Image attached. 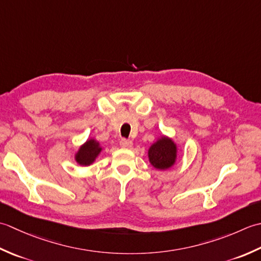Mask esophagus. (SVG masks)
<instances>
[{
    "instance_id": "1",
    "label": "esophagus",
    "mask_w": 261,
    "mask_h": 261,
    "mask_svg": "<svg viewBox=\"0 0 261 261\" xmlns=\"http://www.w3.org/2000/svg\"><path fill=\"white\" fill-rule=\"evenodd\" d=\"M119 144L121 147H125V148H130L133 146V142L129 140H126V138H121Z\"/></svg>"
}]
</instances>
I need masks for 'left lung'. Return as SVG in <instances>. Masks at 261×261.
<instances>
[{
	"label": "left lung",
	"mask_w": 261,
	"mask_h": 261,
	"mask_svg": "<svg viewBox=\"0 0 261 261\" xmlns=\"http://www.w3.org/2000/svg\"><path fill=\"white\" fill-rule=\"evenodd\" d=\"M177 156V147L175 144L167 137L154 143L148 150V158L154 168L159 170H166L173 166Z\"/></svg>",
	"instance_id": "left-lung-1"
}]
</instances>
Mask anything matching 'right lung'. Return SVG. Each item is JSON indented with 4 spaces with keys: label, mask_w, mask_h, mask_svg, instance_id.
Listing matches in <instances>:
<instances>
[{
    "label": "right lung",
    "mask_w": 261,
    "mask_h": 261,
    "mask_svg": "<svg viewBox=\"0 0 261 261\" xmlns=\"http://www.w3.org/2000/svg\"><path fill=\"white\" fill-rule=\"evenodd\" d=\"M101 152V147L99 146V143L95 142L94 140H89L86 144H84L81 148H80L75 160L81 166H90L94 159L98 156V154Z\"/></svg>",
    "instance_id": "1"
}]
</instances>
